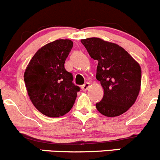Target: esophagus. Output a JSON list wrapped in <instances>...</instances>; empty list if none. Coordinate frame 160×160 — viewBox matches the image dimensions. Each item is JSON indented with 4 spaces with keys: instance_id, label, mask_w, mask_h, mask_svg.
<instances>
[{
    "instance_id": "obj_1",
    "label": "esophagus",
    "mask_w": 160,
    "mask_h": 160,
    "mask_svg": "<svg viewBox=\"0 0 160 160\" xmlns=\"http://www.w3.org/2000/svg\"><path fill=\"white\" fill-rule=\"evenodd\" d=\"M89 87H90L89 82H85L83 85H82V89L83 90V91H86L87 89H88Z\"/></svg>"
}]
</instances>
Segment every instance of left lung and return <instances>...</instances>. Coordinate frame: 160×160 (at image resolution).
I'll return each instance as SVG.
<instances>
[{
    "label": "left lung",
    "instance_id": "8db88e82",
    "mask_svg": "<svg viewBox=\"0 0 160 160\" xmlns=\"http://www.w3.org/2000/svg\"><path fill=\"white\" fill-rule=\"evenodd\" d=\"M92 59L97 60L96 79L104 90L102 100L96 103L106 117L125 113L134 103L141 87L142 70L138 62L118 44L99 38L82 39Z\"/></svg>",
    "mask_w": 160,
    "mask_h": 160
}]
</instances>
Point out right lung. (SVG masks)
I'll return each mask as SVG.
<instances>
[{
    "label": "right lung",
    "mask_w": 160,
    "mask_h": 160,
    "mask_svg": "<svg viewBox=\"0 0 160 160\" xmlns=\"http://www.w3.org/2000/svg\"><path fill=\"white\" fill-rule=\"evenodd\" d=\"M73 47L70 39H58L39 49L27 66L24 81L28 96L36 109L50 118L66 114L80 91L64 63Z\"/></svg>",
    "instance_id": "obj_1"
}]
</instances>
